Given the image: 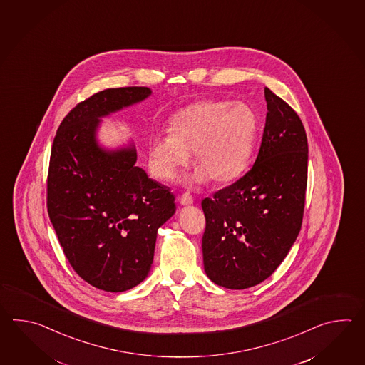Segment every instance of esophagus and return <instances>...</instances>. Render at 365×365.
<instances>
[{
  "label": "esophagus",
  "instance_id": "1",
  "mask_svg": "<svg viewBox=\"0 0 365 365\" xmlns=\"http://www.w3.org/2000/svg\"><path fill=\"white\" fill-rule=\"evenodd\" d=\"M180 203L184 206H189L193 203V197L189 193H184L180 197Z\"/></svg>",
  "mask_w": 365,
  "mask_h": 365
}]
</instances>
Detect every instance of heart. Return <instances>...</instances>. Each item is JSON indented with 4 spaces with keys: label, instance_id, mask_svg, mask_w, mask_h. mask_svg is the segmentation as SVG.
<instances>
[{
    "label": "heart",
    "instance_id": "obj_1",
    "mask_svg": "<svg viewBox=\"0 0 365 365\" xmlns=\"http://www.w3.org/2000/svg\"><path fill=\"white\" fill-rule=\"evenodd\" d=\"M259 118L244 103L203 99L178 110L170 120V134L148 140V167L160 181H171L187 163L197 182L207 180L225 185L247 170L256 148Z\"/></svg>",
    "mask_w": 365,
    "mask_h": 365
}]
</instances>
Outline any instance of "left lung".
Masks as SVG:
<instances>
[{"label":"left lung","instance_id":"left-lung-1","mask_svg":"<svg viewBox=\"0 0 365 365\" xmlns=\"http://www.w3.org/2000/svg\"><path fill=\"white\" fill-rule=\"evenodd\" d=\"M267 115L256 162L232 185L202 201L203 266L231 289L267 279L286 258L303 222L308 140L300 117L264 88Z\"/></svg>","mask_w":365,"mask_h":365}]
</instances>
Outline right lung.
<instances>
[{"label": "right lung", "mask_w": 365, "mask_h": 365, "mask_svg": "<svg viewBox=\"0 0 365 365\" xmlns=\"http://www.w3.org/2000/svg\"><path fill=\"white\" fill-rule=\"evenodd\" d=\"M150 95L148 87L93 93L62 120L51 151L48 215L74 272L107 292L145 280L158 228L176 211L170 189L135 165L132 143L108 150L96 140L101 117Z\"/></svg>", "instance_id": "right-lung-1"}]
</instances>
